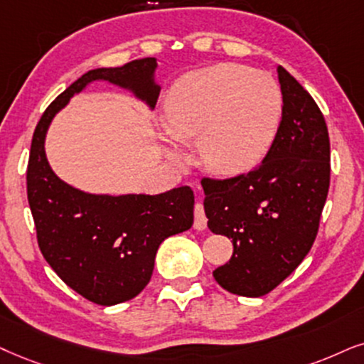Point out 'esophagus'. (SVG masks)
<instances>
[{
	"label": "esophagus",
	"mask_w": 364,
	"mask_h": 364,
	"mask_svg": "<svg viewBox=\"0 0 364 364\" xmlns=\"http://www.w3.org/2000/svg\"><path fill=\"white\" fill-rule=\"evenodd\" d=\"M206 222H208V218H206V215H205L203 205L196 203L195 205V228L196 230H205Z\"/></svg>",
	"instance_id": "esophagus-1"
}]
</instances>
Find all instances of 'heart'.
Returning <instances> with one entry per match:
<instances>
[{
  "mask_svg": "<svg viewBox=\"0 0 364 364\" xmlns=\"http://www.w3.org/2000/svg\"><path fill=\"white\" fill-rule=\"evenodd\" d=\"M284 97L274 77L242 63H216L183 75L173 85L164 124L174 139L195 141L205 168L237 174L254 168L272 148ZM169 158L183 153L169 148Z\"/></svg>",
  "mask_w": 364,
  "mask_h": 364,
  "instance_id": "b5f03b06",
  "label": "heart"
}]
</instances>
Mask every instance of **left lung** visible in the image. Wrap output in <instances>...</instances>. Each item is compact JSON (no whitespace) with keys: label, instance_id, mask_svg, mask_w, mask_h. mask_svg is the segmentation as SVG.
Returning a JSON list of instances; mask_svg holds the SVG:
<instances>
[{"label":"left lung","instance_id":"left-lung-1","mask_svg":"<svg viewBox=\"0 0 364 364\" xmlns=\"http://www.w3.org/2000/svg\"><path fill=\"white\" fill-rule=\"evenodd\" d=\"M282 121L259 166L227 179L203 178L208 228L232 238L233 255L213 277L225 291L260 297L309 254L331 179L324 116L311 94L277 68Z\"/></svg>","mask_w":364,"mask_h":364}]
</instances>
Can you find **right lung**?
Listing matches in <instances>:
<instances>
[{
    "label": "right lung",
    "instance_id": "add662e5",
    "mask_svg": "<svg viewBox=\"0 0 364 364\" xmlns=\"http://www.w3.org/2000/svg\"><path fill=\"white\" fill-rule=\"evenodd\" d=\"M156 67L148 57L84 73L48 105L31 139L26 193L41 254L68 287L99 306L126 302L148 285L163 240L191 228L195 195L190 186L154 196L84 193L52 171L45 136L55 114L95 80L129 89L154 109Z\"/></svg>",
    "mask_w": 364,
    "mask_h": 364
}]
</instances>
